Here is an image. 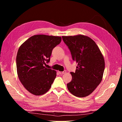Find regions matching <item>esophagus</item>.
<instances>
[{
  "label": "esophagus",
  "mask_w": 122,
  "mask_h": 122,
  "mask_svg": "<svg viewBox=\"0 0 122 122\" xmlns=\"http://www.w3.org/2000/svg\"><path fill=\"white\" fill-rule=\"evenodd\" d=\"M58 72H59V73H60V74L62 75V74H64L66 73V71H62V72H61V71H59Z\"/></svg>",
  "instance_id": "34e87169"
}]
</instances>
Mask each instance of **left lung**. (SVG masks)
Returning <instances> with one entry per match:
<instances>
[{"instance_id":"obj_1","label":"left lung","mask_w":122,"mask_h":122,"mask_svg":"<svg viewBox=\"0 0 122 122\" xmlns=\"http://www.w3.org/2000/svg\"><path fill=\"white\" fill-rule=\"evenodd\" d=\"M71 51L72 59L78 63L72 79L67 84L69 92L78 97L90 95L101 83L105 69L104 57L97 44L82 35L62 36Z\"/></svg>"}]
</instances>
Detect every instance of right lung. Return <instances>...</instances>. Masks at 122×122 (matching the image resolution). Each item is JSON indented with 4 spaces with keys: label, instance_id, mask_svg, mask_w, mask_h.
Instances as JSON below:
<instances>
[{
    "label": "right lung",
    "instance_id": "right-lung-1",
    "mask_svg": "<svg viewBox=\"0 0 122 122\" xmlns=\"http://www.w3.org/2000/svg\"><path fill=\"white\" fill-rule=\"evenodd\" d=\"M61 41V36L34 35L19 47L16 57L18 76L31 94L42 95L51 87L56 72L45 66L50 61L53 49Z\"/></svg>",
    "mask_w": 122,
    "mask_h": 122
}]
</instances>
